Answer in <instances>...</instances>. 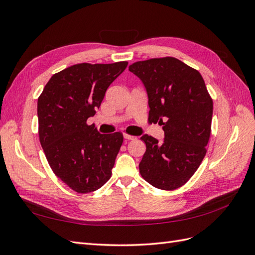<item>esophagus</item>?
I'll return each mask as SVG.
<instances>
[{
	"instance_id": "1",
	"label": "esophagus",
	"mask_w": 255,
	"mask_h": 255,
	"mask_svg": "<svg viewBox=\"0 0 255 255\" xmlns=\"http://www.w3.org/2000/svg\"><path fill=\"white\" fill-rule=\"evenodd\" d=\"M123 136H125V138H126V139H128V140H134V139H136L135 136H132V135L127 134V133L123 134Z\"/></svg>"
}]
</instances>
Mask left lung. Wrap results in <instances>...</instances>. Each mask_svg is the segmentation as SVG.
<instances>
[{
  "instance_id": "left-lung-1",
  "label": "left lung",
  "mask_w": 255,
  "mask_h": 255,
  "mask_svg": "<svg viewBox=\"0 0 255 255\" xmlns=\"http://www.w3.org/2000/svg\"><path fill=\"white\" fill-rule=\"evenodd\" d=\"M128 70L148 92L149 120L158 122L164 141L143 135L146 145L139 172L152 186L174 190L186 184L206 154L210 140L213 99L202 75L174 57L137 61Z\"/></svg>"
}]
</instances>
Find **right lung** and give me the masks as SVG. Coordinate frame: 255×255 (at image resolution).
Wrapping results in <instances>:
<instances>
[{
	"label": "right lung",
	"instance_id": "1",
	"mask_svg": "<svg viewBox=\"0 0 255 255\" xmlns=\"http://www.w3.org/2000/svg\"><path fill=\"white\" fill-rule=\"evenodd\" d=\"M127 66L128 61L73 65L54 74L38 98V135L45 157L54 174L80 194L111 179L123 135L100 134L87 119Z\"/></svg>",
	"mask_w": 255,
	"mask_h": 255
}]
</instances>
